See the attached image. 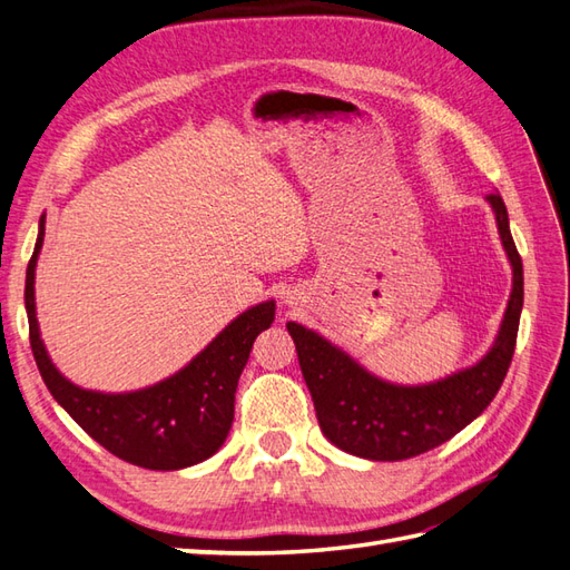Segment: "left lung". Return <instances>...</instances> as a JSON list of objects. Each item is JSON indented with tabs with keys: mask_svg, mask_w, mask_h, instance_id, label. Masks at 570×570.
Segmentation results:
<instances>
[{
	"mask_svg": "<svg viewBox=\"0 0 570 570\" xmlns=\"http://www.w3.org/2000/svg\"><path fill=\"white\" fill-rule=\"evenodd\" d=\"M487 202L494 212L514 277L502 327L492 350L474 366L423 386H399L368 374L317 332L287 322L320 428L332 445L366 460H409L458 435L497 396L517 346L519 315L524 307V268L509 230L502 196L490 194Z\"/></svg>",
	"mask_w": 570,
	"mask_h": 570,
	"instance_id": "8db88e82",
	"label": "left lung"
}]
</instances>
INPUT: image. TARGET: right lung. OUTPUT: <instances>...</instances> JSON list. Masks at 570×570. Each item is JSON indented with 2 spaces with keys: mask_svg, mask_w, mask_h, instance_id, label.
Listing matches in <instances>:
<instances>
[{
  "mask_svg": "<svg viewBox=\"0 0 570 570\" xmlns=\"http://www.w3.org/2000/svg\"><path fill=\"white\" fill-rule=\"evenodd\" d=\"M43 224L46 216L39 220V238L27 268L24 302L31 352L51 396L96 443L137 468L181 470L212 458L234 423L240 371L255 336L273 324L275 302H261L243 312L202 354L155 386L130 393L80 389L53 366L39 334L33 275L43 246Z\"/></svg>",
  "mask_w": 570,
  "mask_h": 570,
  "instance_id": "right-lung-1",
  "label": "right lung"
}]
</instances>
